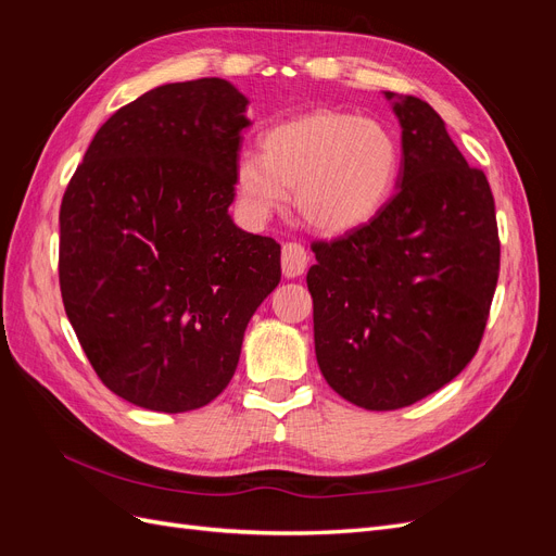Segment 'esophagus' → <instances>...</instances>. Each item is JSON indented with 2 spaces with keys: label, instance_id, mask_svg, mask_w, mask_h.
I'll return each instance as SVG.
<instances>
[{
  "label": "esophagus",
  "instance_id": "1",
  "mask_svg": "<svg viewBox=\"0 0 556 556\" xmlns=\"http://www.w3.org/2000/svg\"><path fill=\"white\" fill-rule=\"evenodd\" d=\"M282 274L285 278H299L301 274L306 271V264H308V252L301 243H285L282 245Z\"/></svg>",
  "mask_w": 556,
  "mask_h": 556
}]
</instances>
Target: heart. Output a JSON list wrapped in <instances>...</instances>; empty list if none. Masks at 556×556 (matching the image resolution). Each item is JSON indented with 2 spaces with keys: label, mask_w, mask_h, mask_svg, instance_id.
<instances>
[{
  "label": "heart",
  "mask_w": 556,
  "mask_h": 556,
  "mask_svg": "<svg viewBox=\"0 0 556 556\" xmlns=\"http://www.w3.org/2000/svg\"><path fill=\"white\" fill-rule=\"evenodd\" d=\"M401 148L384 125L341 111H313L268 129L262 155L241 153L237 192L243 211L266 220L288 201L308 227L348 233L371 223L392 199Z\"/></svg>",
  "instance_id": "b5f03b06"
}]
</instances>
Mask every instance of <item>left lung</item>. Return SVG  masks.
Wrapping results in <instances>:
<instances>
[{"mask_svg":"<svg viewBox=\"0 0 556 556\" xmlns=\"http://www.w3.org/2000/svg\"><path fill=\"white\" fill-rule=\"evenodd\" d=\"M401 125L394 197L364 227L313 243L315 357L336 394L396 410L439 392L478 352L498 280L494 197L443 117L384 92Z\"/></svg>","mask_w":556,"mask_h":556,"instance_id":"1","label":"left lung"}]
</instances>
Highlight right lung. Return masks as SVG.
<instances>
[{"label": "right lung", "mask_w": 556, "mask_h": 556, "mask_svg": "<svg viewBox=\"0 0 556 556\" xmlns=\"http://www.w3.org/2000/svg\"><path fill=\"white\" fill-rule=\"evenodd\" d=\"M241 94L166 83L99 127L60 208V290L113 394L157 413L206 406L280 282V245L233 225Z\"/></svg>", "instance_id": "obj_1"}]
</instances>
